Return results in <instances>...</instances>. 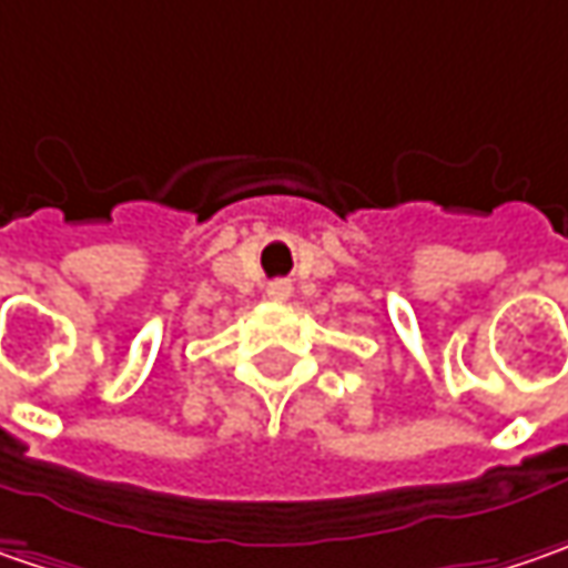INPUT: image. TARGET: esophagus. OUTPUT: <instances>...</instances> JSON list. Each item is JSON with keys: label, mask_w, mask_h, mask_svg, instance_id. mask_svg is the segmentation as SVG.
<instances>
[{"label": "esophagus", "mask_w": 568, "mask_h": 568, "mask_svg": "<svg viewBox=\"0 0 568 568\" xmlns=\"http://www.w3.org/2000/svg\"><path fill=\"white\" fill-rule=\"evenodd\" d=\"M266 292H270L273 298H285V295L292 292V283H288V280H276V283H270V288H266Z\"/></svg>", "instance_id": "34e87169"}]
</instances>
